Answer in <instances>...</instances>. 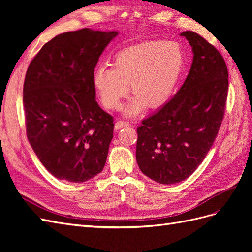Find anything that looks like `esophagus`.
<instances>
[{
	"label": "esophagus",
	"mask_w": 252,
	"mask_h": 252,
	"mask_svg": "<svg viewBox=\"0 0 252 252\" xmlns=\"http://www.w3.org/2000/svg\"><path fill=\"white\" fill-rule=\"evenodd\" d=\"M127 126H129V122H126V121H118L117 123L114 124V129H116V130H120L121 128L127 127Z\"/></svg>",
	"instance_id": "1"
}]
</instances>
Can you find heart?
I'll use <instances>...</instances> for the list:
<instances>
[{
    "instance_id": "1",
    "label": "heart",
    "mask_w": 252,
    "mask_h": 252,
    "mask_svg": "<svg viewBox=\"0 0 252 252\" xmlns=\"http://www.w3.org/2000/svg\"><path fill=\"white\" fill-rule=\"evenodd\" d=\"M184 62V53L177 42H141L118 52L113 59V68H96L94 86L106 108L119 109L131 84L135 95L124 112L128 117H134L146 105L157 108L169 100Z\"/></svg>"
}]
</instances>
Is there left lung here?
Listing matches in <instances>:
<instances>
[{
	"mask_svg": "<svg viewBox=\"0 0 252 252\" xmlns=\"http://www.w3.org/2000/svg\"><path fill=\"white\" fill-rule=\"evenodd\" d=\"M192 48L189 73L170 101L136 129V162L165 185L191 175L207 156L224 117L228 70L220 53L193 32L181 33Z\"/></svg>",
	"mask_w": 252,
	"mask_h": 252,
	"instance_id": "8db88e82",
	"label": "left lung"
}]
</instances>
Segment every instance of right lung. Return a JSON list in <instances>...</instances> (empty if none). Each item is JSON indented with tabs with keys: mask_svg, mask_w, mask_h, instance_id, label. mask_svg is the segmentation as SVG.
Returning <instances> with one entry per match:
<instances>
[{
	"mask_svg": "<svg viewBox=\"0 0 252 252\" xmlns=\"http://www.w3.org/2000/svg\"><path fill=\"white\" fill-rule=\"evenodd\" d=\"M118 34L90 28L61 33L28 67L23 88L27 138L57 179L82 183L104 168L114 125L95 101L93 78Z\"/></svg>",
	"mask_w": 252,
	"mask_h": 252,
	"instance_id": "add662e5",
	"label": "right lung"
}]
</instances>
